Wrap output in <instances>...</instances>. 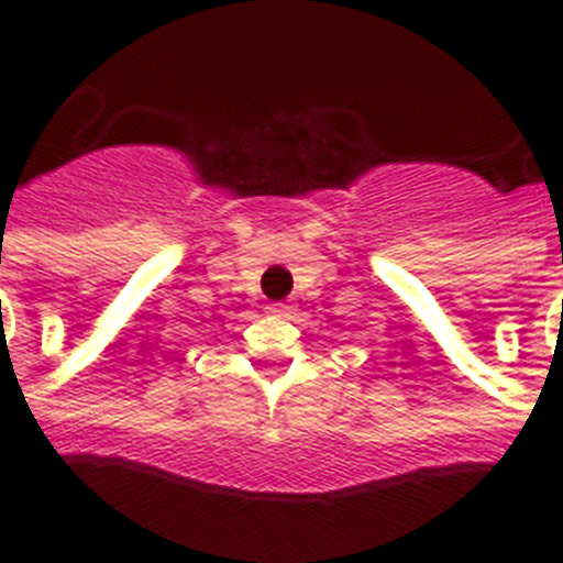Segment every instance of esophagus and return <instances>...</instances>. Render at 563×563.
Here are the masks:
<instances>
[{
  "label": "esophagus",
  "instance_id": "obj_1",
  "mask_svg": "<svg viewBox=\"0 0 563 563\" xmlns=\"http://www.w3.org/2000/svg\"><path fill=\"white\" fill-rule=\"evenodd\" d=\"M291 311H295V306H291V302H286V300H280V302H268V314H291Z\"/></svg>",
  "mask_w": 563,
  "mask_h": 563
}]
</instances>
